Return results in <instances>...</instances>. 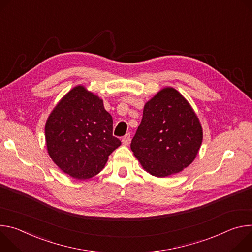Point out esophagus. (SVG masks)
<instances>
[{"label":"esophagus","mask_w":252,"mask_h":252,"mask_svg":"<svg viewBox=\"0 0 252 252\" xmlns=\"http://www.w3.org/2000/svg\"><path fill=\"white\" fill-rule=\"evenodd\" d=\"M130 133H127L123 138H122V144L125 146H128L130 144Z\"/></svg>","instance_id":"34e87169"}]
</instances>
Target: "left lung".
<instances>
[{
	"label": "left lung",
	"mask_w": 252,
	"mask_h": 252,
	"mask_svg": "<svg viewBox=\"0 0 252 252\" xmlns=\"http://www.w3.org/2000/svg\"><path fill=\"white\" fill-rule=\"evenodd\" d=\"M202 126L189 102L172 87L145 103L131 150L143 169L156 177L181 172L196 158Z\"/></svg>",
	"instance_id": "8db88e82"
}]
</instances>
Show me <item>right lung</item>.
Masks as SVG:
<instances>
[{"mask_svg": "<svg viewBox=\"0 0 252 252\" xmlns=\"http://www.w3.org/2000/svg\"><path fill=\"white\" fill-rule=\"evenodd\" d=\"M103 100L83 85L72 88L54 107L45 125L48 154L72 178L97 175L121 145Z\"/></svg>", "mask_w": 252, "mask_h": 252, "instance_id": "right-lung-1", "label": "right lung"}]
</instances>
